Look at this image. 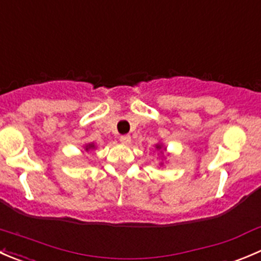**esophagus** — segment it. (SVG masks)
<instances>
[{"label": "esophagus", "instance_id": "esophagus-1", "mask_svg": "<svg viewBox=\"0 0 261 261\" xmlns=\"http://www.w3.org/2000/svg\"><path fill=\"white\" fill-rule=\"evenodd\" d=\"M120 141L122 144H126V145H127V144L131 143V136L130 135H122L120 138Z\"/></svg>", "mask_w": 261, "mask_h": 261}]
</instances>
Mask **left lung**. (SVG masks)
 <instances>
[{
    "mask_svg": "<svg viewBox=\"0 0 261 261\" xmlns=\"http://www.w3.org/2000/svg\"><path fill=\"white\" fill-rule=\"evenodd\" d=\"M161 148H162L161 145H156V149H161Z\"/></svg>",
    "mask_w": 261,
    "mask_h": 261,
    "instance_id": "left-lung-1",
    "label": "left lung"
}]
</instances>
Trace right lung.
Segmentation results:
<instances>
[{
    "label": "right lung",
    "instance_id": "obj_1",
    "mask_svg": "<svg viewBox=\"0 0 261 261\" xmlns=\"http://www.w3.org/2000/svg\"><path fill=\"white\" fill-rule=\"evenodd\" d=\"M93 146H94V145H92V144H89V145H87V150H88V149L93 148Z\"/></svg>",
    "mask_w": 261,
    "mask_h": 261
}]
</instances>
